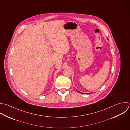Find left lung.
<instances>
[{
  "mask_svg": "<svg viewBox=\"0 0 130 130\" xmlns=\"http://www.w3.org/2000/svg\"><path fill=\"white\" fill-rule=\"evenodd\" d=\"M78 92H79L80 93H82V94H84V93H81V92H79V91H78Z\"/></svg>",
  "mask_w": 130,
  "mask_h": 130,
  "instance_id": "8db88e82",
  "label": "left lung"
}]
</instances>
